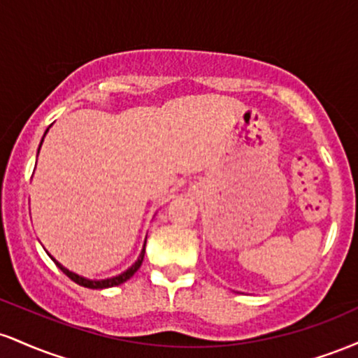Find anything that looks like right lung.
Segmentation results:
<instances>
[{
  "label": "right lung",
  "mask_w": 358,
  "mask_h": 358,
  "mask_svg": "<svg viewBox=\"0 0 358 358\" xmlns=\"http://www.w3.org/2000/svg\"><path fill=\"white\" fill-rule=\"evenodd\" d=\"M47 131H45V134H47ZM45 134H43V136H45ZM42 143H43V138H42V141H40V146H42ZM38 151H40V148H38ZM145 245H146V241H145ZM145 245H143V250H141V254H139L138 261L134 262V264L131 266L129 269H126L124 273L117 274V276L108 278V279H87V278H82V276H79V274L72 273V271H69L67 268H64V266H62L59 261H55V259H53L50 254H48V256H50L52 261L55 262V264L62 269V273L67 274V276L71 278L73 282H77V285H80V286H84V287H90V289H104V287H113V286L122 285V282H126L127 279L133 278V274L136 273V271L141 268V264H143V257H145Z\"/></svg>",
  "instance_id": "add662e5"
}]
</instances>
